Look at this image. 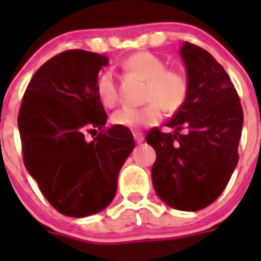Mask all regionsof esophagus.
I'll return each instance as SVG.
<instances>
[{
	"instance_id": "esophagus-1",
	"label": "esophagus",
	"mask_w": 261,
	"mask_h": 261,
	"mask_svg": "<svg viewBox=\"0 0 261 261\" xmlns=\"http://www.w3.org/2000/svg\"><path fill=\"white\" fill-rule=\"evenodd\" d=\"M133 137H135V140L137 144H141V142L144 141V135L140 132H133Z\"/></svg>"
}]
</instances>
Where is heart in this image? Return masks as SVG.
I'll return each mask as SVG.
<instances>
[{"label":"heart","mask_w":261,"mask_h":261,"mask_svg":"<svg viewBox=\"0 0 261 261\" xmlns=\"http://www.w3.org/2000/svg\"><path fill=\"white\" fill-rule=\"evenodd\" d=\"M123 68L146 81L141 108H121L112 115V123L129 129L154 125L161 120L163 110L175 114L186 103L190 93V82L184 73L176 69H166L161 57L147 50H140L123 61ZM96 94L106 107L117 102V81L111 70L102 71L96 78Z\"/></svg>","instance_id":"b5f03b06"}]
</instances>
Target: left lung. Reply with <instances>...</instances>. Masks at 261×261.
Here are the masks:
<instances>
[{
  "label": "left lung",
  "instance_id": "left-lung-1",
  "mask_svg": "<svg viewBox=\"0 0 261 261\" xmlns=\"http://www.w3.org/2000/svg\"><path fill=\"white\" fill-rule=\"evenodd\" d=\"M180 53L188 98L166 124L174 133L155 126L146 142L156 153L151 167L156 195L171 208L196 212L220 197L237 167L243 110L229 74L208 50L186 41Z\"/></svg>",
  "mask_w": 261,
  "mask_h": 261
}]
</instances>
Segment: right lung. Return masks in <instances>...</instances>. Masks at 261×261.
Instances as JSON below:
<instances>
[{"label":"right lung","mask_w":261,"mask_h":261,"mask_svg":"<svg viewBox=\"0 0 261 261\" xmlns=\"http://www.w3.org/2000/svg\"><path fill=\"white\" fill-rule=\"evenodd\" d=\"M99 53L69 49L48 60L30 81L18 116L23 162L53 208L86 217L108 206L117 176L135 149L128 128L106 126L96 94ZM99 130L87 142L86 133Z\"/></svg>","instance_id":"1"}]
</instances>
